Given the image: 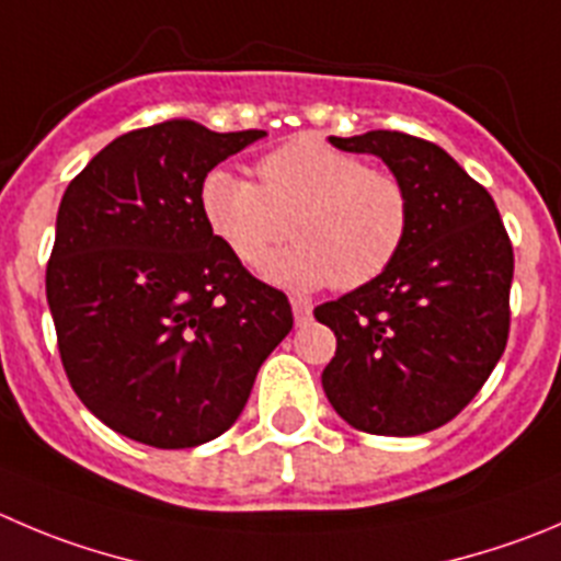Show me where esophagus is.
<instances>
[{
    "instance_id": "obj_1",
    "label": "esophagus",
    "mask_w": 561,
    "mask_h": 561,
    "mask_svg": "<svg viewBox=\"0 0 561 561\" xmlns=\"http://www.w3.org/2000/svg\"><path fill=\"white\" fill-rule=\"evenodd\" d=\"M291 311H295L297 324H306L308 319H311V302L302 300V297H295V300H291Z\"/></svg>"
}]
</instances>
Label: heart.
Listing matches in <instances>:
<instances>
[{"label": "heart", "instance_id": "heart-1", "mask_svg": "<svg viewBox=\"0 0 561 561\" xmlns=\"http://www.w3.org/2000/svg\"><path fill=\"white\" fill-rule=\"evenodd\" d=\"M259 184L228 170L206 173L197 204L209 231L248 270L277 248H295L266 270L291 289L355 291L386 275L413 226V195L402 175L369 168L319 137H297L255 164Z\"/></svg>", "mask_w": 561, "mask_h": 561}]
</instances>
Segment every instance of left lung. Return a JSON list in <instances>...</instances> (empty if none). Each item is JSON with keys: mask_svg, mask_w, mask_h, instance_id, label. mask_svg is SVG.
Listing matches in <instances>:
<instances>
[{"mask_svg": "<svg viewBox=\"0 0 561 561\" xmlns=\"http://www.w3.org/2000/svg\"><path fill=\"white\" fill-rule=\"evenodd\" d=\"M330 142L375 153L402 175L413 226L386 275L313 311L335 333L324 393L369 435L437 430L482 391L504 355L510 233L490 192L435 142L386 129Z\"/></svg>", "mask_w": 561, "mask_h": 561, "instance_id": "8db88e82", "label": "left lung"}]
</instances>
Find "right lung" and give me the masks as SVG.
Listing matches in <instances>:
<instances>
[{
	"label": "right lung",
	"instance_id": "right-lung-1",
	"mask_svg": "<svg viewBox=\"0 0 561 561\" xmlns=\"http://www.w3.org/2000/svg\"><path fill=\"white\" fill-rule=\"evenodd\" d=\"M264 137L190 117L135 129L68 184L46 264L62 369L110 430L192 449L242 413L291 302L209 231L206 173Z\"/></svg>",
	"mask_w": 561,
	"mask_h": 561
}]
</instances>
